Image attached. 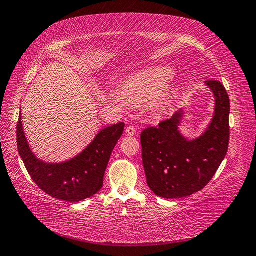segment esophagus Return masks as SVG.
Wrapping results in <instances>:
<instances>
[{"mask_svg":"<svg viewBox=\"0 0 256 256\" xmlns=\"http://www.w3.org/2000/svg\"><path fill=\"white\" fill-rule=\"evenodd\" d=\"M125 132H126L128 136H134V135L136 134V128H135L133 125H130V126H128L126 130H125Z\"/></svg>","mask_w":256,"mask_h":256,"instance_id":"obj_1","label":"esophagus"}]
</instances>
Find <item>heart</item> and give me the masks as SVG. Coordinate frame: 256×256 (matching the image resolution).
Returning a JSON list of instances; mask_svg holds the SVG:
<instances>
[{"label": "heart", "instance_id": "b5f03b06", "mask_svg": "<svg viewBox=\"0 0 256 256\" xmlns=\"http://www.w3.org/2000/svg\"><path fill=\"white\" fill-rule=\"evenodd\" d=\"M174 76V69L167 66H154L135 72L122 84V100L130 106H143L154 100L155 110L165 111L178 94L177 86H170Z\"/></svg>", "mask_w": 256, "mask_h": 256}]
</instances>
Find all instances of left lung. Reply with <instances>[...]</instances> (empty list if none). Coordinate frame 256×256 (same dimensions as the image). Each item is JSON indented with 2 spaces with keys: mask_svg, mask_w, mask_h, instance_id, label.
Returning <instances> with one entry per match:
<instances>
[{
  "mask_svg": "<svg viewBox=\"0 0 256 256\" xmlns=\"http://www.w3.org/2000/svg\"><path fill=\"white\" fill-rule=\"evenodd\" d=\"M206 86L214 96V118L200 138L189 140L178 131L184 110L157 128L140 133L142 160L148 187L160 198L188 197L206 187L214 176L229 148L230 100L220 81Z\"/></svg>",
  "mask_w": 256,
  "mask_h": 256,
  "instance_id": "8db88e82",
  "label": "left lung"
}]
</instances>
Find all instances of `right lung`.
Here are the masks:
<instances>
[{
  "label": "right lung",
  "mask_w": 256,
  "mask_h": 256,
  "mask_svg": "<svg viewBox=\"0 0 256 256\" xmlns=\"http://www.w3.org/2000/svg\"><path fill=\"white\" fill-rule=\"evenodd\" d=\"M123 131V122L104 128L79 155L57 164L38 160L30 150L20 113L16 133L20 156L37 186L56 199L79 202L100 192L112 150Z\"/></svg>",
  "instance_id": "1"
}]
</instances>
